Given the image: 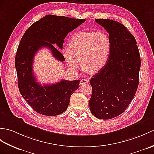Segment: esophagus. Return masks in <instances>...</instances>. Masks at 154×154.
Masks as SVG:
<instances>
[{"instance_id": "34e87169", "label": "esophagus", "mask_w": 154, "mask_h": 154, "mask_svg": "<svg viewBox=\"0 0 154 154\" xmlns=\"http://www.w3.org/2000/svg\"><path fill=\"white\" fill-rule=\"evenodd\" d=\"M88 83V80L86 79H82L80 81V85H83L85 84H87Z\"/></svg>"}]
</instances>
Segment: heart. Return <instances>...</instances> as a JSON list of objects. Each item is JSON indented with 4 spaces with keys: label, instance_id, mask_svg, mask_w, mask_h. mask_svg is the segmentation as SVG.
I'll return each instance as SVG.
<instances>
[{
    "label": "heart",
    "instance_id": "obj_1",
    "mask_svg": "<svg viewBox=\"0 0 154 154\" xmlns=\"http://www.w3.org/2000/svg\"><path fill=\"white\" fill-rule=\"evenodd\" d=\"M111 48L110 38L103 32H79L71 37L69 47L62 51L67 66L75 70L79 65L89 73L102 71L108 63Z\"/></svg>",
    "mask_w": 154,
    "mask_h": 154
}]
</instances>
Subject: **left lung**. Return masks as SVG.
<instances>
[{"instance_id": "obj_1", "label": "left lung", "mask_w": 154, "mask_h": 154, "mask_svg": "<svg viewBox=\"0 0 154 154\" xmlns=\"http://www.w3.org/2000/svg\"><path fill=\"white\" fill-rule=\"evenodd\" d=\"M109 33L111 53L108 63L92 76L88 104L98 119H109L123 113L137 92L140 68L137 41L123 24L112 20L96 19Z\"/></svg>"}]
</instances>
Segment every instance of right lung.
<instances>
[{"label": "right lung", "mask_w": 154, "mask_h": 154, "mask_svg": "<svg viewBox=\"0 0 154 154\" xmlns=\"http://www.w3.org/2000/svg\"><path fill=\"white\" fill-rule=\"evenodd\" d=\"M85 21L82 19L46 15L30 26L21 38L15 58L17 85L25 100L37 113L55 116L65 112L80 81L62 80L56 84L40 85L33 71L35 54L39 49L47 47L56 59L65 61L62 54L53 45L56 44L62 49L67 35Z\"/></svg>", "instance_id": "obj_1"}]
</instances>
